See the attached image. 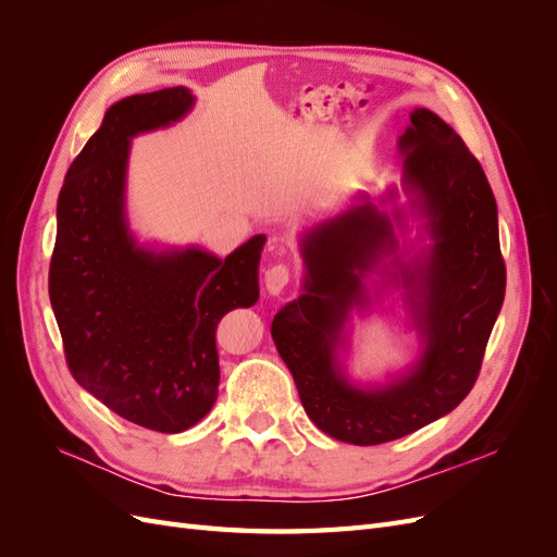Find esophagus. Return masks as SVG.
<instances>
[{"label": "esophagus", "instance_id": "34e87169", "mask_svg": "<svg viewBox=\"0 0 557 557\" xmlns=\"http://www.w3.org/2000/svg\"><path fill=\"white\" fill-rule=\"evenodd\" d=\"M288 283H290V267L288 264H274L264 272V288L269 295H281Z\"/></svg>", "mask_w": 557, "mask_h": 557}]
</instances>
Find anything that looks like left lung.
Returning a JSON list of instances; mask_svg holds the SVG:
<instances>
[{"instance_id": "obj_1", "label": "left lung", "mask_w": 557, "mask_h": 557, "mask_svg": "<svg viewBox=\"0 0 557 557\" xmlns=\"http://www.w3.org/2000/svg\"><path fill=\"white\" fill-rule=\"evenodd\" d=\"M397 146L407 156L404 183L428 218L425 260H399L391 218L364 197L307 234V293L272 323L307 416L332 440L356 446L395 442L458 407L479 379L507 288L495 195L460 134L436 113L413 109ZM387 255L394 280L410 293L426 350L397 384L362 392L343 376L333 348L347 311L366 304L363 274Z\"/></svg>"}]
</instances>
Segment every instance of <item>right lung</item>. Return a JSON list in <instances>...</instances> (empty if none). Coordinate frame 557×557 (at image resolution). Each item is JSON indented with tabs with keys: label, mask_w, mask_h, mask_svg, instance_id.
<instances>
[{
	"label": "right lung",
	"mask_w": 557,
	"mask_h": 557,
	"mask_svg": "<svg viewBox=\"0 0 557 557\" xmlns=\"http://www.w3.org/2000/svg\"><path fill=\"white\" fill-rule=\"evenodd\" d=\"M188 88L115 102L83 146L58 197L48 295L81 387L134 425L176 434L218 397L215 327L258 301L264 234L225 260L201 248H139L125 223L129 139L190 111Z\"/></svg>",
	"instance_id": "add662e5"
}]
</instances>
